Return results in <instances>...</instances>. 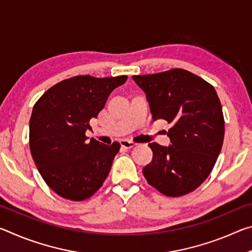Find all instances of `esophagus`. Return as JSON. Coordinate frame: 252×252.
I'll use <instances>...</instances> for the list:
<instances>
[{
  "instance_id": "34e87169",
  "label": "esophagus",
  "mask_w": 252,
  "mask_h": 252,
  "mask_svg": "<svg viewBox=\"0 0 252 252\" xmlns=\"http://www.w3.org/2000/svg\"><path fill=\"white\" fill-rule=\"evenodd\" d=\"M121 147H123L125 149H131L133 148L136 143H134L133 141H131V140H126V139H123L120 141Z\"/></svg>"
}]
</instances>
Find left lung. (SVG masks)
Listing matches in <instances>:
<instances>
[{"mask_svg":"<svg viewBox=\"0 0 252 252\" xmlns=\"http://www.w3.org/2000/svg\"><path fill=\"white\" fill-rule=\"evenodd\" d=\"M132 78L146 93L153 120L171 125V146L149 143L153 157L144 178L168 197L191 192L209 177L222 148L224 119L215 88L183 69Z\"/></svg>","mask_w":252,"mask_h":252,"instance_id":"1","label":"left lung"}]
</instances>
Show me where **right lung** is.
Masks as SVG:
<instances>
[{
  "label": "right lung",
  "mask_w": 252,
  "mask_h": 252,
  "mask_svg": "<svg viewBox=\"0 0 252 252\" xmlns=\"http://www.w3.org/2000/svg\"><path fill=\"white\" fill-rule=\"evenodd\" d=\"M126 79L73 76L53 85L34 104L30 151L43 180L60 197L82 201L103 185L120 143L106 146L93 138L88 142L85 131Z\"/></svg>",
  "instance_id": "right-lung-1"
}]
</instances>
